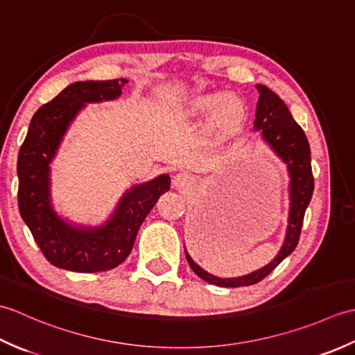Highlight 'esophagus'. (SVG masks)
Returning a JSON list of instances; mask_svg holds the SVG:
<instances>
[{"label": "esophagus", "instance_id": "esophagus-1", "mask_svg": "<svg viewBox=\"0 0 355 355\" xmlns=\"http://www.w3.org/2000/svg\"><path fill=\"white\" fill-rule=\"evenodd\" d=\"M193 183V177L191 175L189 172L186 171H180L178 173H175L173 175V180H172V184L175 189L178 191H184V189H189V187L192 186Z\"/></svg>", "mask_w": 355, "mask_h": 355}]
</instances>
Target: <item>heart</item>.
Instances as JSON below:
<instances>
[{"label": "heart", "mask_w": 355, "mask_h": 355, "mask_svg": "<svg viewBox=\"0 0 355 355\" xmlns=\"http://www.w3.org/2000/svg\"><path fill=\"white\" fill-rule=\"evenodd\" d=\"M182 114L192 119H212L224 132H232L243 123L245 108L241 101L232 99L229 93L212 92L197 94L182 105Z\"/></svg>", "instance_id": "b5f03b06"}]
</instances>
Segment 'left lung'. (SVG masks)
I'll return each mask as SVG.
<instances>
[{
    "instance_id": "obj_1",
    "label": "left lung",
    "mask_w": 355,
    "mask_h": 355,
    "mask_svg": "<svg viewBox=\"0 0 355 355\" xmlns=\"http://www.w3.org/2000/svg\"><path fill=\"white\" fill-rule=\"evenodd\" d=\"M259 92L258 105H256V119H254V131H261L262 140L275 150L276 155L286 164L290 175V212H288V225L281 250L276 258L267 263L266 267L253 271L250 275L221 279L207 273L186 252V259L189 262L191 268L195 275L200 276L202 281L214 284L218 286H247L261 282L267 277L286 256H288L299 243L300 230L305 216V210L310 205L313 191H314V178L311 171V153L310 143L306 135L296 120L293 119L291 112L286 108L284 101L276 93L271 92L266 85H256Z\"/></svg>"
}]
</instances>
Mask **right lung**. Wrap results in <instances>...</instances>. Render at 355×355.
<instances>
[{"instance_id": "obj_1", "label": "right lung", "mask_w": 355, "mask_h": 355, "mask_svg": "<svg viewBox=\"0 0 355 355\" xmlns=\"http://www.w3.org/2000/svg\"><path fill=\"white\" fill-rule=\"evenodd\" d=\"M126 79L74 82L37 110L18 154V206L41 252L58 268L97 273L122 263L131 253L141 223L160 195L169 191V175L132 186L99 227L74 225L51 206L50 163L78 112L87 103L112 101Z\"/></svg>"}]
</instances>
